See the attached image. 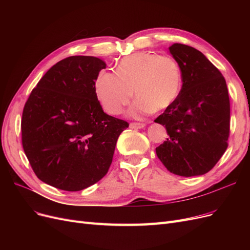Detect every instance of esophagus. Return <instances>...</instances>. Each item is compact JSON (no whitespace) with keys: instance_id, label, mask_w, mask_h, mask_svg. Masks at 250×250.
Returning a JSON list of instances; mask_svg holds the SVG:
<instances>
[{"instance_id":"esophagus-1","label":"esophagus","mask_w":250,"mask_h":250,"mask_svg":"<svg viewBox=\"0 0 250 250\" xmlns=\"http://www.w3.org/2000/svg\"><path fill=\"white\" fill-rule=\"evenodd\" d=\"M129 127L132 128V129H141V128L145 127V124L144 123H135V122H132L129 124Z\"/></svg>"}]
</instances>
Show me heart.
Segmentation results:
<instances>
[{
    "mask_svg": "<svg viewBox=\"0 0 250 250\" xmlns=\"http://www.w3.org/2000/svg\"><path fill=\"white\" fill-rule=\"evenodd\" d=\"M183 78L178 62L171 56L140 52L120 60L117 73L101 71L94 87L97 99L109 115H119L137 101L129 115L139 118L144 113L167 109L176 101Z\"/></svg>",
    "mask_w": 250,
    "mask_h": 250,
    "instance_id": "b5f03b06",
    "label": "heart"
}]
</instances>
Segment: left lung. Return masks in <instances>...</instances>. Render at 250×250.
I'll return each instance as SVG.
<instances>
[{"instance_id": "left-lung-1", "label": "left lung", "mask_w": 250, "mask_h": 250, "mask_svg": "<svg viewBox=\"0 0 250 250\" xmlns=\"http://www.w3.org/2000/svg\"><path fill=\"white\" fill-rule=\"evenodd\" d=\"M169 51L180 66L183 86L176 101L154 120L168 133L156 147V155L176 175H203L229 146L228 86L220 71L200 51L183 43H173Z\"/></svg>"}]
</instances>
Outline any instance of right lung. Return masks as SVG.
Wrapping results in <instances>:
<instances>
[{"label": "right lung", "mask_w": 250, "mask_h": 250, "mask_svg": "<svg viewBox=\"0 0 250 250\" xmlns=\"http://www.w3.org/2000/svg\"><path fill=\"white\" fill-rule=\"evenodd\" d=\"M106 67L94 56L60 60L43 75L22 110L21 143L44 184L81 191L107 173L119 135L129 126L105 113L94 83Z\"/></svg>", "instance_id": "add662e5"}]
</instances>
